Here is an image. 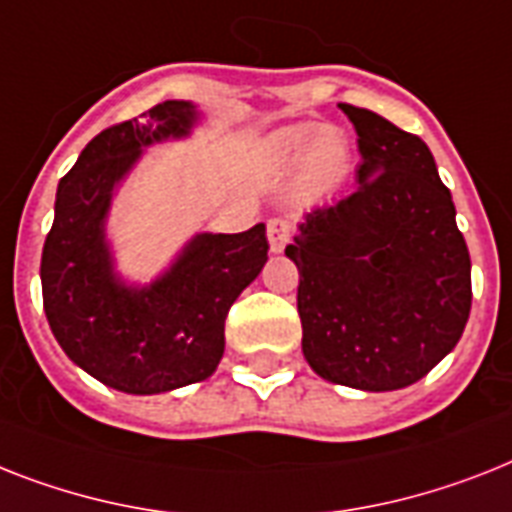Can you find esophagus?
<instances>
[{
  "label": "esophagus",
  "mask_w": 512,
  "mask_h": 512,
  "mask_svg": "<svg viewBox=\"0 0 512 512\" xmlns=\"http://www.w3.org/2000/svg\"><path fill=\"white\" fill-rule=\"evenodd\" d=\"M292 239V223L286 218H270L268 220V242L273 252H284V247Z\"/></svg>",
  "instance_id": "esophagus-1"
}]
</instances>
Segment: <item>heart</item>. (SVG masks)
<instances>
[{
  "label": "heart",
  "mask_w": 512,
  "mask_h": 512,
  "mask_svg": "<svg viewBox=\"0 0 512 512\" xmlns=\"http://www.w3.org/2000/svg\"><path fill=\"white\" fill-rule=\"evenodd\" d=\"M281 157L292 165L305 162L307 178L318 189L339 184L350 165L342 136L336 131H313V128H299L286 134L281 141Z\"/></svg>",
  "instance_id": "heart-1"
}]
</instances>
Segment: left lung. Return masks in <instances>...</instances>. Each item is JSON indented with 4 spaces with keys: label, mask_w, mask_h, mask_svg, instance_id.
<instances>
[{
    "label": "left lung",
    "mask_w": 512,
    "mask_h": 512,
    "mask_svg": "<svg viewBox=\"0 0 512 512\" xmlns=\"http://www.w3.org/2000/svg\"><path fill=\"white\" fill-rule=\"evenodd\" d=\"M357 131V186L315 207L286 247L299 270L302 352L315 373L363 392L415 384L460 342L471 255L431 149L342 102Z\"/></svg>",
    "instance_id": "obj_1"
}]
</instances>
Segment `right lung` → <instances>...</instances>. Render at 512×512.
Returning a JSON list of instances; mask_svg holds the SVG:
<instances>
[{"mask_svg": "<svg viewBox=\"0 0 512 512\" xmlns=\"http://www.w3.org/2000/svg\"><path fill=\"white\" fill-rule=\"evenodd\" d=\"M194 115L189 102L168 99L141 120L105 128L57 186L41 252L44 313L65 355L118 392L160 394L205 381L223 357L228 310L268 260L257 223L242 234H199L147 289L112 276L102 228L112 186L141 147L184 136Z\"/></svg>", "mask_w": 512, "mask_h": 512, "instance_id": "1", "label": "right lung"}]
</instances>
